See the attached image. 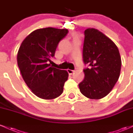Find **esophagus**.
Masks as SVG:
<instances>
[{"mask_svg": "<svg viewBox=\"0 0 133 133\" xmlns=\"http://www.w3.org/2000/svg\"><path fill=\"white\" fill-rule=\"evenodd\" d=\"M67 71H68V72L69 73V74H71V75L74 72V71H73V70H71V69H68Z\"/></svg>", "mask_w": 133, "mask_h": 133, "instance_id": "esophagus-1", "label": "esophagus"}]
</instances>
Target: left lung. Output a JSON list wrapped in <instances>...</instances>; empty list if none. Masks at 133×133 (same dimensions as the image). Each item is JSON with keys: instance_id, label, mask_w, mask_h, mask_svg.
<instances>
[{"instance_id": "1", "label": "left lung", "mask_w": 133, "mask_h": 133, "mask_svg": "<svg viewBox=\"0 0 133 133\" xmlns=\"http://www.w3.org/2000/svg\"><path fill=\"white\" fill-rule=\"evenodd\" d=\"M84 35L82 55L89 68L84 69L79 89L88 98L99 99L111 92L118 80L121 59L116 45L99 30L87 29Z\"/></svg>"}]
</instances>
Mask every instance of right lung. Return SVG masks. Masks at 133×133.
I'll return each instance as SVG.
<instances>
[{"mask_svg": "<svg viewBox=\"0 0 133 133\" xmlns=\"http://www.w3.org/2000/svg\"><path fill=\"white\" fill-rule=\"evenodd\" d=\"M66 29H39L25 38L17 52V64L22 78L32 92L44 99H52L63 92L68 72L51 65L59 41Z\"/></svg>", "mask_w": 133, "mask_h": 133, "instance_id": "add662e5", "label": "right lung"}]
</instances>
